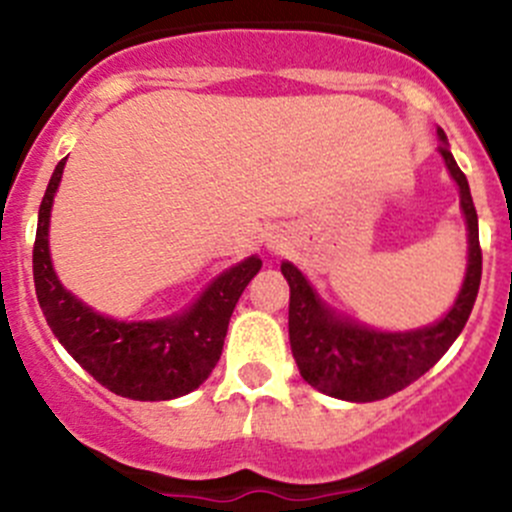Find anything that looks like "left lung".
<instances>
[{
	"label": "left lung",
	"mask_w": 512,
	"mask_h": 512,
	"mask_svg": "<svg viewBox=\"0 0 512 512\" xmlns=\"http://www.w3.org/2000/svg\"><path fill=\"white\" fill-rule=\"evenodd\" d=\"M441 136V151L451 170L453 180L461 188V208L468 223V272L463 289L451 312L433 327L416 329L404 334L374 332L369 327L339 319L329 312L302 272L289 262H282V275L289 282V344L299 366V374L314 389L344 401H379L396 391L414 384L426 374L443 354L448 352L458 334L466 327L471 309L476 304L480 272H483V252L478 240V213L473 205L471 188L453 160Z\"/></svg>",
	"instance_id": "8db88e82"
}]
</instances>
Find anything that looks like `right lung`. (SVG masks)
I'll list each match as a JSON object with an SVG mask.
<instances>
[{
    "mask_svg": "<svg viewBox=\"0 0 512 512\" xmlns=\"http://www.w3.org/2000/svg\"><path fill=\"white\" fill-rule=\"evenodd\" d=\"M64 163L61 158L41 200L34 240V287L46 324L66 352L113 394L136 401L190 394L218 364L232 309L262 260L247 257L223 272L183 317L131 324L101 317L59 285L49 260V215Z\"/></svg>",
    "mask_w": 512,
    "mask_h": 512,
    "instance_id": "obj_1",
    "label": "right lung"
}]
</instances>
